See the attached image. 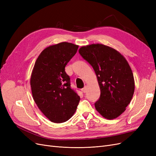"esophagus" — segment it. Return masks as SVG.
<instances>
[{"label":"esophagus","mask_w":156,"mask_h":156,"mask_svg":"<svg viewBox=\"0 0 156 156\" xmlns=\"http://www.w3.org/2000/svg\"><path fill=\"white\" fill-rule=\"evenodd\" d=\"M81 91H82L83 93H86L87 91V86H85L83 88H82V89H81Z\"/></svg>","instance_id":"34e87169"}]
</instances>
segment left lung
I'll return each instance as SVG.
<instances>
[{
	"label": "left lung",
	"mask_w": 156,
	"mask_h": 156,
	"mask_svg": "<svg viewBox=\"0 0 156 156\" xmlns=\"http://www.w3.org/2000/svg\"><path fill=\"white\" fill-rule=\"evenodd\" d=\"M79 53L92 66L98 79L101 94L94 103L96 109L107 119H116L133 96L134 77L128 62L119 51L100 44L81 47Z\"/></svg>",
	"instance_id": "8db88e82"
}]
</instances>
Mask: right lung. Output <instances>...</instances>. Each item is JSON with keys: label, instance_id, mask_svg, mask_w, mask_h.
<instances>
[{"label": "right lung", "instance_id": "1", "mask_svg": "<svg viewBox=\"0 0 156 156\" xmlns=\"http://www.w3.org/2000/svg\"><path fill=\"white\" fill-rule=\"evenodd\" d=\"M79 46L62 42L45 48L37 57L31 77L33 99L40 110L55 123L68 120L77 109L80 97L71 88L65 67Z\"/></svg>", "mask_w": 156, "mask_h": 156}]
</instances>
